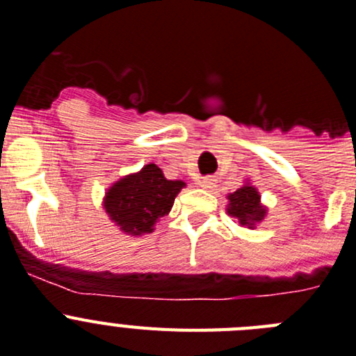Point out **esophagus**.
<instances>
[{"label":"esophagus","instance_id":"obj_1","mask_svg":"<svg viewBox=\"0 0 356 356\" xmlns=\"http://www.w3.org/2000/svg\"><path fill=\"white\" fill-rule=\"evenodd\" d=\"M199 186L202 188V190H213V188L216 186V179L213 177H202L199 181Z\"/></svg>","mask_w":356,"mask_h":356}]
</instances>
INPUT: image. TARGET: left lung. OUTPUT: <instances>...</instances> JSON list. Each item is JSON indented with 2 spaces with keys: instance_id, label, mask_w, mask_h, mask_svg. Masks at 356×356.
<instances>
[{
  "instance_id": "1",
  "label": "left lung",
  "mask_w": 356,
  "mask_h": 356,
  "mask_svg": "<svg viewBox=\"0 0 356 356\" xmlns=\"http://www.w3.org/2000/svg\"><path fill=\"white\" fill-rule=\"evenodd\" d=\"M227 215L247 229H256V225L261 224L267 216V206L261 202L258 188L252 186L251 182L245 181L236 191L227 195Z\"/></svg>"
}]
</instances>
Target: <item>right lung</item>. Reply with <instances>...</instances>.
<instances>
[{
  "label": "right lung",
  "instance_id": "obj_1",
  "mask_svg": "<svg viewBox=\"0 0 356 356\" xmlns=\"http://www.w3.org/2000/svg\"><path fill=\"white\" fill-rule=\"evenodd\" d=\"M184 186V181H170L159 166L148 163L140 172L113 182L102 206L122 233L143 236L152 233L157 222L172 211L175 197Z\"/></svg>",
  "mask_w": 356,
  "mask_h": 356
}]
</instances>
